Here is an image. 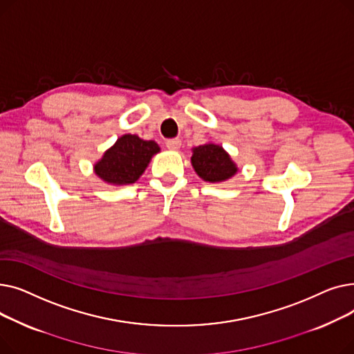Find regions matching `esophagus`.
Returning <instances> with one entry per match:
<instances>
[{
    "label": "esophagus",
    "mask_w": 354,
    "mask_h": 354,
    "mask_svg": "<svg viewBox=\"0 0 354 354\" xmlns=\"http://www.w3.org/2000/svg\"><path fill=\"white\" fill-rule=\"evenodd\" d=\"M166 147L171 149V151H178V149L180 147V140L179 139H171L166 142Z\"/></svg>",
    "instance_id": "34e87169"
}]
</instances>
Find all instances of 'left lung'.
I'll use <instances>...</instances> for the list:
<instances>
[{
	"mask_svg": "<svg viewBox=\"0 0 354 354\" xmlns=\"http://www.w3.org/2000/svg\"><path fill=\"white\" fill-rule=\"evenodd\" d=\"M191 163L199 178L205 182H224L232 178L238 167L224 147L215 143H205L194 147Z\"/></svg>",
	"mask_w": 354,
	"mask_h": 354,
	"instance_id": "1",
	"label": "left lung"
}]
</instances>
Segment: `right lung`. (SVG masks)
<instances>
[{"instance_id":"obj_1","label":"right lung","mask_w":354,"mask_h":354,"mask_svg":"<svg viewBox=\"0 0 354 354\" xmlns=\"http://www.w3.org/2000/svg\"><path fill=\"white\" fill-rule=\"evenodd\" d=\"M160 151L156 142L143 140L136 135H123L96 162V175L110 185L135 183Z\"/></svg>"}]
</instances>
